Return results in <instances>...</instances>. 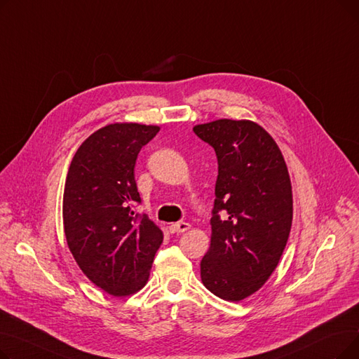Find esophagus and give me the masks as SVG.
I'll use <instances>...</instances> for the list:
<instances>
[{"instance_id":"obj_1","label":"esophagus","mask_w":359,"mask_h":359,"mask_svg":"<svg viewBox=\"0 0 359 359\" xmlns=\"http://www.w3.org/2000/svg\"><path fill=\"white\" fill-rule=\"evenodd\" d=\"M170 233H183V231H187L191 229V224L189 222H183V221H180V222H175V224H170Z\"/></svg>"}]
</instances>
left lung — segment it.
Wrapping results in <instances>:
<instances>
[{"label": "left lung", "instance_id": "8db88e82", "mask_svg": "<svg viewBox=\"0 0 359 359\" xmlns=\"http://www.w3.org/2000/svg\"><path fill=\"white\" fill-rule=\"evenodd\" d=\"M195 134L217 154L211 246L201 262L203 285L240 301L275 271L292 224L288 168L273 138L252 121L218 119Z\"/></svg>", "mask_w": 359, "mask_h": 359}]
</instances>
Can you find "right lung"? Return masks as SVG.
Instances as JSON below:
<instances>
[{"label": "right lung", "mask_w": 359, "mask_h": 359, "mask_svg": "<svg viewBox=\"0 0 359 359\" xmlns=\"http://www.w3.org/2000/svg\"><path fill=\"white\" fill-rule=\"evenodd\" d=\"M158 126L111 123L75 153L65 180L62 217L68 248L84 275L107 294L126 297L148 280L163 231L135 214L134 168Z\"/></svg>", "instance_id": "add662e5"}]
</instances>
